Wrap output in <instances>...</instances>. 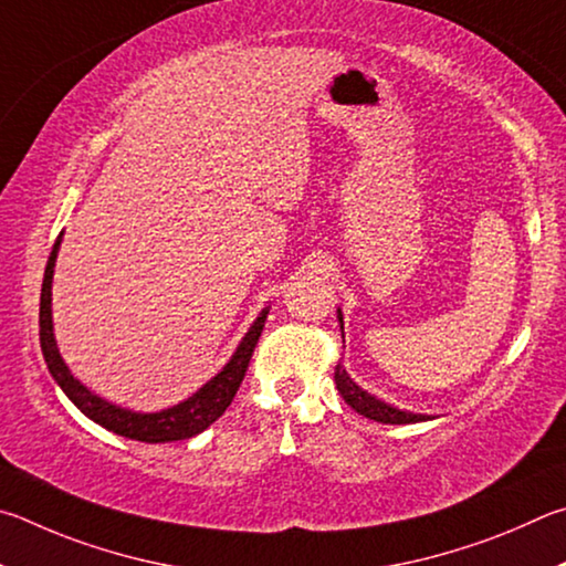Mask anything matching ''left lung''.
Segmentation results:
<instances>
[{
    "label": "left lung",
    "mask_w": 566,
    "mask_h": 566,
    "mask_svg": "<svg viewBox=\"0 0 566 566\" xmlns=\"http://www.w3.org/2000/svg\"><path fill=\"white\" fill-rule=\"evenodd\" d=\"M338 321H340V331H343V313L338 311ZM345 338V335H343ZM345 343V340H343ZM335 385H338V392L343 395V400L350 405L355 412H360L363 418L382 422V424H410V422H424L432 420L430 415H418L410 410H400L395 405H388L385 400H378L375 395L368 390H363L360 385H355L348 373H345L343 365H335Z\"/></svg>",
    "instance_id": "8db88e82"
}]
</instances>
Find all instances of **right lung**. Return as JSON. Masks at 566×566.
<instances>
[{
    "instance_id": "obj_1",
    "label": "right lung",
    "mask_w": 566,
    "mask_h": 566,
    "mask_svg": "<svg viewBox=\"0 0 566 566\" xmlns=\"http://www.w3.org/2000/svg\"><path fill=\"white\" fill-rule=\"evenodd\" d=\"M59 245H62V235L56 238L52 248V255L46 261L44 283H42V301H39V343H42V353L46 360V368L52 373L59 388L72 400L78 410H82L88 420H94L102 428L112 430L122 438L138 440V442H174V440H188L193 434L203 432L208 424H213L226 412L228 405L235 398V390L241 388L243 375L251 363V355L255 350V343L263 333V323L268 311L258 315L255 323L248 328L243 340L238 343L233 358L223 365V370L216 378L208 380L201 390L193 392L191 398L166 408L161 412H134L126 408H118L114 402H106L94 395L88 388L78 382L66 363L59 355L56 340H54V323H52V277H54V263Z\"/></svg>"
}]
</instances>
